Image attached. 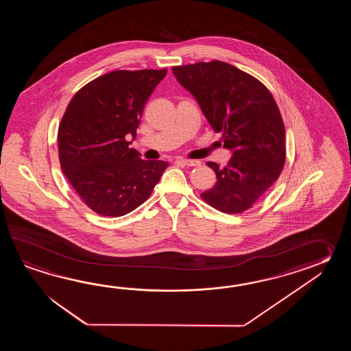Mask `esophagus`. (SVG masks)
Here are the masks:
<instances>
[{"label":"esophagus","instance_id":"esophagus-1","mask_svg":"<svg viewBox=\"0 0 351 351\" xmlns=\"http://www.w3.org/2000/svg\"><path fill=\"white\" fill-rule=\"evenodd\" d=\"M177 163L188 165V167H197V165H201V162H199V160H194V159H183V158H178V159H177Z\"/></svg>","mask_w":351,"mask_h":351}]
</instances>
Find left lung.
<instances>
[{"mask_svg":"<svg viewBox=\"0 0 351 351\" xmlns=\"http://www.w3.org/2000/svg\"><path fill=\"white\" fill-rule=\"evenodd\" d=\"M179 84L193 95L223 147L226 167L207 162L217 176L202 199L223 213L251 208L284 169L285 125L269 90L252 75L219 60L173 66Z\"/></svg>","mask_w":351,"mask_h":351,"instance_id":"left-lung-1","label":"left lung"}]
</instances>
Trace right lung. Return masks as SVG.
Segmentation results:
<instances>
[{
	"label": "right lung",
	"mask_w": 351,
	"mask_h": 351,
	"mask_svg": "<svg viewBox=\"0 0 351 351\" xmlns=\"http://www.w3.org/2000/svg\"><path fill=\"white\" fill-rule=\"evenodd\" d=\"M167 74L162 70H115L75 94L58 132L61 171L82 201L100 216L120 217L149 198L167 169L129 148L144 105Z\"/></svg>",
	"instance_id": "right-lung-1"
}]
</instances>
